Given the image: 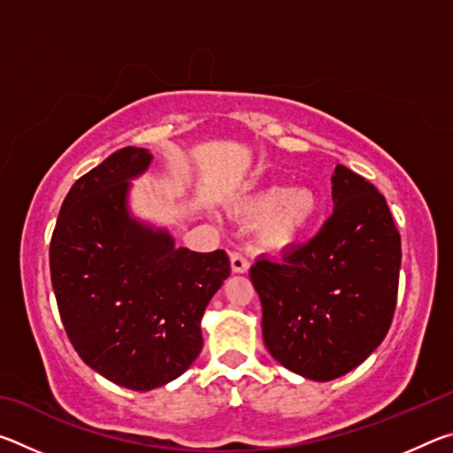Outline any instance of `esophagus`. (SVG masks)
I'll return each instance as SVG.
<instances>
[{
	"label": "esophagus",
	"instance_id": "esophagus-1",
	"mask_svg": "<svg viewBox=\"0 0 453 453\" xmlns=\"http://www.w3.org/2000/svg\"><path fill=\"white\" fill-rule=\"evenodd\" d=\"M229 259H232V270L235 273H245L250 270V259L245 257L242 251H232V254H229Z\"/></svg>",
	"mask_w": 453,
	"mask_h": 453
}]
</instances>
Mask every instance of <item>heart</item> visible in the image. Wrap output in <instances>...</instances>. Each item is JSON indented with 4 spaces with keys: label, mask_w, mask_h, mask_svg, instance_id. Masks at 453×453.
Segmentation results:
<instances>
[{
    "label": "heart",
    "mask_w": 453,
    "mask_h": 453,
    "mask_svg": "<svg viewBox=\"0 0 453 453\" xmlns=\"http://www.w3.org/2000/svg\"><path fill=\"white\" fill-rule=\"evenodd\" d=\"M319 213V196L310 186H270L240 205V216L259 221V240L270 250L300 242Z\"/></svg>",
    "instance_id": "obj_1"
}]
</instances>
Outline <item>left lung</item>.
<instances>
[{
  "label": "left lung",
  "mask_w": 453,
  "mask_h": 453,
  "mask_svg": "<svg viewBox=\"0 0 453 453\" xmlns=\"http://www.w3.org/2000/svg\"><path fill=\"white\" fill-rule=\"evenodd\" d=\"M332 197L316 237L250 270L267 351L313 381L340 378L380 346L400 281L402 242L386 197L346 165H335Z\"/></svg>",
  "instance_id": "1"
}]
</instances>
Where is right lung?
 Here are the masks:
<instances>
[{
	"label": "right lung",
	"mask_w": 453,
	"mask_h": 453,
	"mask_svg": "<svg viewBox=\"0 0 453 453\" xmlns=\"http://www.w3.org/2000/svg\"><path fill=\"white\" fill-rule=\"evenodd\" d=\"M151 153L124 148L73 183L50 243L51 286L65 334L91 370L148 392L194 364L202 318L229 275L224 250L175 248L165 229L127 210L129 180Z\"/></svg>",
	"instance_id": "right-lung-1"
}]
</instances>
